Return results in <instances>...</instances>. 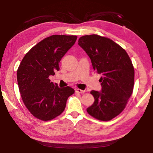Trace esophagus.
Instances as JSON below:
<instances>
[{
    "instance_id": "obj_1",
    "label": "esophagus",
    "mask_w": 153,
    "mask_h": 153,
    "mask_svg": "<svg viewBox=\"0 0 153 153\" xmlns=\"http://www.w3.org/2000/svg\"><path fill=\"white\" fill-rule=\"evenodd\" d=\"M76 92L79 93V94H83V93L85 92V91L81 89H76Z\"/></svg>"
}]
</instances>
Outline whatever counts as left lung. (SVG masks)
<instances>
[{
    "mask_svg": "<svg viewBox=\"0 0 153 153\" xmlns=\"http://www.w3.org/2000/svg\"><path fill=\"white\" fill-rule=\"evenodd\" d=\"M78 45L91 59L93 69L102 75L99 79L102 90L90 92L94 102L87 112L98 120L109 121L122 112L133 92L132 63L126 51L108 38L84 36Z\"/></svg>",
    "mask_w": 153,
    "mask_h": 153,
    "instance_id": "obj_1",
    "label": "left lung"
}]
</instances>
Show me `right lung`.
<instances>
[{"mask_svg": "<svg viewBox=\"0 0 153 153\" xmlns=\"http://www.w3.org/2000/svg\"><path fill=\"white\" fill-rule=\"evenodd\" d=\"M76 36L53 35L32 47L18 67L19 92L28 111L42 121L53 120L63 112L67 100L75 92L59 88L48 78L59 70V63L77 40Z\"/></svg>", "mask_w": 153, "mask_h": 153, "instance_id": "obj_1", "label": "right lung"}]
</instances>
